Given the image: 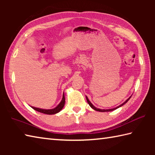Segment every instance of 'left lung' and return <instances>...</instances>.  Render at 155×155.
<instances>
[{
    "instance_id": "1",
    "label": "left lung",
    "mask_w": 155,
    "mask_h": 155,
    "mask_svg": "<svg viewBox=\"0 0 155 155\" xmlns=\"http://www.w3.org/2000/svg\"><path fill=\"white\" fill-rule=\"evenodd\" d=\"M131 97V96H130ZM130 97H129V98H128L127 101H126L124 103H123L122 104H120V106H118V107H115V108H114V109H98V108H96V107H94L92 104L91 103V102L89 101V99H88V98L87 96H86V99H87V103L89 104V105H90L91 108H92L93 109H94L95 110V111H100V112H107V111H114V110H115V109H117V108H119V107H122V105H124V104H125V103H127V102L129 101V99L130 98Z\"/></svg>"
}]
</instances>
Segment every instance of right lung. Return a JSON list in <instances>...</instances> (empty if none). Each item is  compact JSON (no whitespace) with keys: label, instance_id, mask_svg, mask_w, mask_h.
Masks as SVG:
<instances>
[{"label":"right lung","instance_id":"right-lung-1","mask_svg":"<svg viewBox=\"0 0 155 155\" xmlns=\"http://www.w3.org/2000/svg\"><path fill=\"white\" fill-rule=\"evenodd\" d=\"M64 104H65V96L64 94H63V98H62L61 101L60 102V103L55 107V108L52 109H43L37 108V107H32L33 109H35V111L42 113V114L52 115V114H57V113H59L60 111H61V110L63 109V107H64Z\"/></svg>","mask_w":155,"mask_h":155}]
</instances>
